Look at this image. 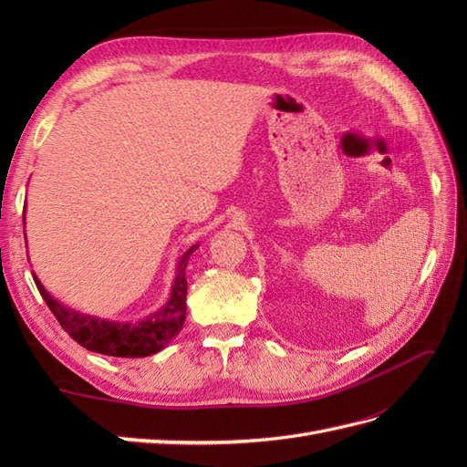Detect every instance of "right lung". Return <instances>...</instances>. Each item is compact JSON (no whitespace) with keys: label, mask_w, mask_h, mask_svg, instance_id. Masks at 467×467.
<instances>
[{"label":"right lung","mask_w":467,"mask_h":467,"mask_svg":"<svg viewBox=\"0 0 467 467\" xmlns=\"http://www.w3.org/2000/svg\"><path fill=\"white\" fill-rule=\"evenodd\" d=\"M26 206L23 212L25 225ZM199 249V244L191 245L177 261V273L173 278L169 300L155 309L153 314L138 321H112L89 314H81L78 309L56 300L45 288L40 278L33 273L35 285L45 298L50 312L60 321L64 331L74 338L76 343L86 347L91 352L119 358H142L163 350L181 333L182 323L187 317V263L192 253Z\"/></svg>","instance_id":"1"}]
</instances>
